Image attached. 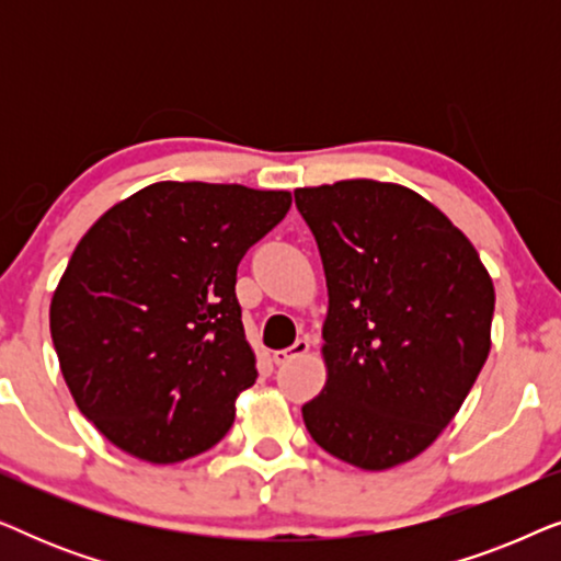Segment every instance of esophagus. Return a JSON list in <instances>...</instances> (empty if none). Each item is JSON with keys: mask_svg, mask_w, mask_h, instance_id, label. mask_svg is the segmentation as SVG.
<instances>
[{"mask_svg": "<svg viewBox=\"0 0 561 561\" xmlns=\"http://www.w3.org/2000/svg\"><path fill=\"white\" fill-rule=\"evenodd\" d=\"M309 340H296L294 344H290V347H286V350H275L273 352V363L275 365H286V363H290V359L294 357H301V355H306V352H309Z\"/></svg>", "mask_w": 561, "mask_h": 561, "instance_id": "34e87169", "label": "esophagus"}]
</instances>
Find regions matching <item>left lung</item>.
<instances>
[{
    "mask_svg": "<svg viewBox=\"0 0 561 561\" xmlns=\"http://www.w3.org/2000/svg\"><path fill=\"white\" fill-rule=\"evenodd\" d=\"M327 275V386L301 409L342 462L388 470L421 455L490 352L493 280L472 242L416 191L380 181L296 188Z\"/></svg>",
    "mask_w": 561,
    "mask_h": 561,
    "instance_id": "1",
    "label": "left lung"
}]
</instances>
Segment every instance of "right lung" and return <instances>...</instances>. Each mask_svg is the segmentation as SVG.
<instances>
[{"label":"right lung","instance_id":"add662e5","mask_svg":"<svg viewBox=\"0 0 561 561\" xmlns=\"http://www.w3.org/2000/svg\"><path fill=\"white\" fill-rule=\"evenodd\" d=\"M288 209V191L160 181L81 237L50 336L76 405L114 447L171 465L229 432L257 378L237 265Z\"/></svg>","mask_w":561,"mask_h":561}]
</instances>
